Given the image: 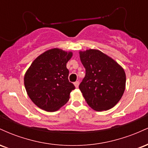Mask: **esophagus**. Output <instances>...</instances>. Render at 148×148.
Segmentation results:
<instances>
[{"label":"esophagus","instance_id":"esophagus-1","mask_svg":"<svg viewBox=\"0 0 148 148\" xmlns=\"http://www.w3.org/2000/svg\"><path fill=\"white\" fill-rule=\"evenodd\" d=\"M74 86H75V87L77 88L79 86V81H76V82L74 83Z\"/></svg>","mask_w":148,"mask_h":148}]
</instances>
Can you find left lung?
<instances>
[{
    "label": "left lung",
    "instance_id": "8db88e82",
    "mask_svg": "<svg viewBox=\"0 0 148 148\" xmlns=\"http://www.w3.org/2000/svg\"><path fill=\"white\" fill-rule=\"evenodd\" d=\"M79 54L86 69L79 89L86 102L97 111L113 108L125 90L126 75L123 68L99 50L89 49Z\"/></svg>",
    "mask_w": 148,
    "mask_h": 148
}]
</instances>
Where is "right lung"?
Returning <instances> with one entry per match:
<instances>
[{
	"label": "right lung",
	"instance_id": "add662e5",
	"mask_svg": "<svg viewBox=\"0 0 148 148\" xmlns=\"http://www.w3.org/2000/svg\"><path fill=\"white\" fill-rule=\"evenodd\" d=\"M72 56V52L50 49L39 56L25 72L27 94L39 108L56 111L69 101L70 92L75 89L69 81L66 67Z\"/></svg>",
	"mask_w": 148,
	"mask_h": 148
}]
</instances>
